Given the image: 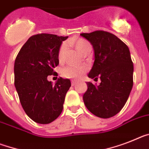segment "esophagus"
Wrapping results in <instances>:
<instances>
[{"label": "esophagus", "mask_w": 149, "mask_h": 149, "mask_svg": "<svg viewBox=\"0 0 149 149\" xmlns=\"http://www.w3.org/2000/svg\"><path fill=\"white\" fill-rule=\"evenodd\" d=\"M71 84H72V86H75L76 85H77V82H74V81H72V82H71Z\"/></svg>", "instance_id": "34e87169"}]
</instances>
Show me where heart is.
<instances>
[{
	"label": "heart",
	"instance_id": "heart-1",
	"mask_svg": "<svg viewBox=\"0 0 149 149\" xmlns=\"http://www.w3.org/2000/svg\"><path fill=\"white\" fill-rule=\"evenodd\" d=\"M74 45L77 51L79 54H82L84 51L90 47V45L88 42H86L84 39H77L74 42ZM66 48V45H63L61 46L58 53V58L61 61L63 51ZM86 71V68L84 67H77V66H67L64 67L62 70V75L66 78L70 79H79L82 76Z\"/></svg>",
	"mask_w": 149,
	"mask_h": 149
}]
</instances>
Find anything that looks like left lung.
Here are the masks:
<instances>
[{"mask_svg": "<svg viewBox=\"0 0 149 149\" xmlns=\"http://www.w3.org/2000/svg\"><path fill=\"white\" fill-rule=\"evenodd\" d=\"M80 36L92 44L94 63L88 77L101 83L90 82L83 95L87 109L101 118H110L118 113L127 102L133 85V63L129 47L110 32L95 31Z\"/></svg>", "mask_w": 149, "mask_h": 149, "instance_id": "1", "label": "left lung"}]
</instances>
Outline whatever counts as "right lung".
<instances>
[{
  "mask_svg": "<svg viewBox=\"0 0 149 149\" xmlns=\"http://www.w3.org/2000/svg\"><path fill=\"white\" fill-rule=\"evenodd\" d=\"M67 38L51 34L32 36L15 60V87L22 108L36 123H51L63 111L70 80L60 77L53 84L47 76L56 75L54 69L59 64V50Z\"/></svg>",
  "mask_w": 149,
  "mask_h": 149,
  "instance_id": "1",
  "label": "right lung"
}]
</instances>
